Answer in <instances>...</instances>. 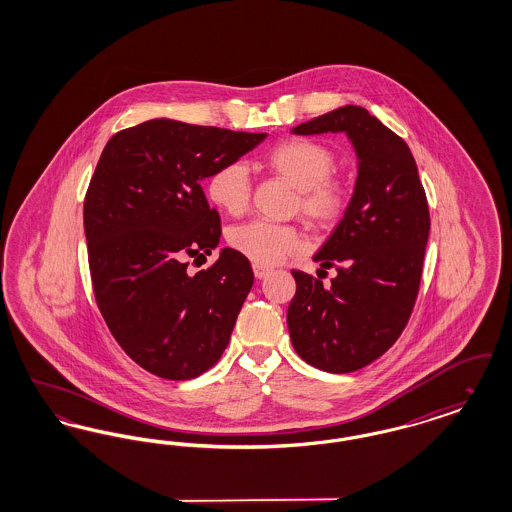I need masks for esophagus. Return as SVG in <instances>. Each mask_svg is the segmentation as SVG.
I'll return each mask as SVG.
<instances>
[{"instance_id":"34e87169","label":"esophagus","mask_w":512,"mask_h":512,"mask_svg":"<svg viewBox=\"0 0 512 512\" xmlns=\"http://www.w3.org/2000/svg\"><path fill=\"white\" fill-rule=\"evenodd\" d=\"M270 270H272V268L265 267V265H259V263H255V265H253V274H255L257 278H265Z\"/></svg>"}]
</instances>
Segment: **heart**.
Masks as SVG:
<instances>
[{
	"mask_svg": "<svg viewBox=\"0 0 512 512\" xmlns=\"http://www.w3.org/2000/svg\"><path fill=\"white\" fill-rule=\"evenodd\" d=\"M268 171L286 178L297 197L293 211L326 226L340 220L351 201L349 182L336 174V151L324 142L303 136L278 140L263 153ZM207 197L228 215H242L251 199V178L244 163L219 165L207 180ZM228 244L259 265H272L305 247L303 232L293 224L249 220L228 232Z\"/></svg>",
	"mask_w": 512,
	"mask_h": 512,
	"instance_id": "1",
	"label": "heart"
}]
</instances>
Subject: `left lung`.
Returning <instances> with one entry per match:
<instances>
[{"mask_svg": "<svg viewBox=\"0 0 512 512\" xmlns=\"http://www.w3.org/2000/svg\"><path fill=\"white\" fill-rule=\"evenodd\" d=\"M345 132L359 155L349 207L315 255L336 268L330 286L293 268L288 328L297 355L345 374L382 357L405 330L420 288L430 209L413 153L365 107L345 105L293 128Z\"/></svg>", "mask_w": 512, "mask_h": 512, "instance_id": "1", "label": "left lung"}]
</instances>
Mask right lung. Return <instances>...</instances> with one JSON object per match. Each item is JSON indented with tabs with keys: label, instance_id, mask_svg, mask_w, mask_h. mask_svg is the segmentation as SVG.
I'll use <instances>...</instances> for the list:
<instances>
[{
	"label": "right lung",
	"instance_id": "right-lung-1",
	"mask_svg": "<svg viewBox=\"0 0 512 512\" xmlns=\"http://www.w3.org/2000/svg\"><path fill=\"white\" fill-rule=\"evenodd\" d=\"M265 136L153 119L103 147L84 197L92 288L122 351L159 378L203 374L230 341L253 270L226 247L211 267L188 272L186 259L209 255L220 238L199 180Z\"/></svg>",
	"mask_w": 512,
	"mask_h": 512
}]
</instances>
